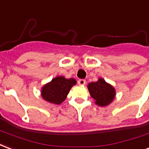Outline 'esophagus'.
I'll return each mask as SVG.
<instances>
[{
  "mask_svg": "<svg viewBox=\"0 0 149 149\" xmlns=\"http://www.w3.org/2000/svg\"><path fill=\"white\" fill-rule=\"evenodd\" d=\"M78 84L79 86H84L86 84V80L85 79H79L78 81Z\"/></svg>",
  "mask_w": 149,
  "mask_h": 149,
  "instance_id": "34e87169",
  "label": "esophagus"
}]
</instances>
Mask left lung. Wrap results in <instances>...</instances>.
<instances>
[{"mask_svg":"<svg viewBox=\"0 0 149 149\" xmlns=\"http://www.w3.org/2000/svg\"><path fill=\"white\" fill-rule=\"evenodd\" d=\"M87 88L91 97L95 101V104L102 107L109 106L116 96L114 87L102 78H99L97 82L89 83Z\"/></svg>","mask_w":149,"mask_h":149,"instance_id":"obj_1","label":"left lung"}]
</instances>
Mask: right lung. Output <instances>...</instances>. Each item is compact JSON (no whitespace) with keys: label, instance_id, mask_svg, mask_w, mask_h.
<instances>
[{"label":"right lung","instance_id":"right-lung-1","mask_svg":"<svg viewBox=\"0 0 149 149\" xmlns=\"http://www.w3.org/2000/svg\"><path fill=\"white\" fill-rule=\"evenodd\" d=\"M76 82L74 79H66L63 76H57L42 87L41 96L46 102L59 105L67 98L70 89Z\"/></svg>","mask_w":149,"mask_h":149}]
</instances>
